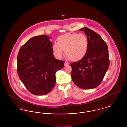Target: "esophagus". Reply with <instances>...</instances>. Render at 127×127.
<instances>
[{
    "instance_id": "obj_1",
    "label": "esophagus",
    "mask_w": 127,
    "mask_h": 127,
    "mask_svg": "<svg viewBox=\"0 0 127 127\" xmlns=\"http://www.w3.org/2000/svg\"><path fill=\"white\" fill-rule=\"evenodd\" d=\"M69 65V63H68V62H65V64H64V65L65 66H66V65Z\"/></svg>"
}]
</instances>
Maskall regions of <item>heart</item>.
<instances>
[{
	"label": "heart",
	"mask_w": 127,
	"mask_h": 127,
	"mask_svg": "<svg viewBox=\"0 0 127 127\" xmlns=\"http://www.w3.org/2000/svg\"><path fill=\"white\" fill-rule=\"evenodd\" d=\"M88 47V39L84 34L66 33L58 37L57 43L52 46V52L56 58L61 59L65 50L69 60L79 61L87 54Z\"/></svg>",
	"instance_id": "heart-1"
}]
</instances>
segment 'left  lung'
I'll return each mask as SVG.
<instances>
[{
  "label": "left lung",
  "instance_id": "8db88e82",
  "mask_svg": "<svg viewBox=\"0 0 127 127\" xmlns=\"http://www.w3.org/2000/svg\"><path fill=\"white\" fill-rule=\"evenodd\" d=\"M84 31L89 41V47L84 57L71 63V78L74 83L83 90L94 89L102 81L109 66L108 48L98 34L88 28Z\"/></svg>",
  "mask_w": 127,
  "mask_h": 127
}]
</instances>
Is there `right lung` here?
<instances>
[{"mask_svg": "<svg viewBox=\"0 0 127 127\" xmlns=\"http://www.w3.org/2000/svg\"><path fill=\"white\" fill-rule=\"evenodd\" d=\"M50 37L43 35L33 36L20 48L17 58L19 79L33 95L48 94L56 83V72L65 62L55 58Z\"/></svg>", "mask_w": 127, "mask_h": 127, "instance_id": "right-lung-1", "label": "right lung"}]
</instances>
